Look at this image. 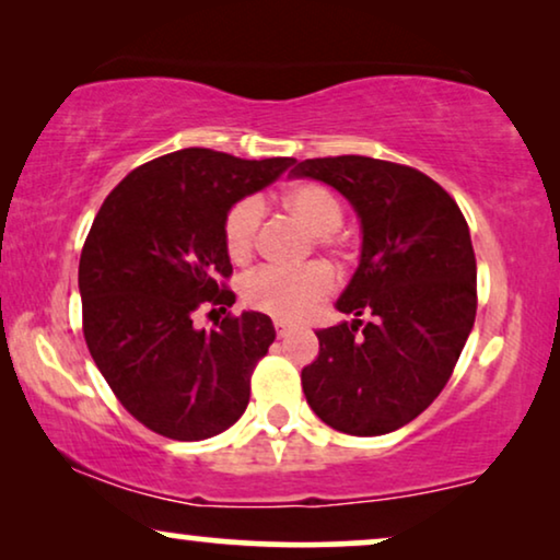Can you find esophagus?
Here are the masks:
<instances>
[{
	"label": "esophagus",
	"instance_id": "esophagus-1",
	"mask_svg": "<svg viewBox=\"0 0 560 560\" xmlns=\"http://www.w3.org/2000/svg\"><path fill=\"white\" fill-rule=\"evenodd\" d=\"M275 334H278L280 336V339H282V336H288L290 331H293V326H290L288 324V320H282V318H278V320H275Z\"/></svg>",
	"mask_w": 560,
	"mask_h": 560
}]
</instances>
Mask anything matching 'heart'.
I'll return each instance as SVG.
<instances>
[{
	"label": "heart",
	"mask_w": 560,
	"mask_h": 560,
	"mask_svg": "<svg viewBox=\"0 0 560 560\" xmlns=\"http://www.w3.org/2000/svg\"><path fill=\"white\" fill-rule=\"evenodd\" d=\"M280 206L290 217L313 234V244L331 255H343L339 226L343 221L341 201L320 183L305 180L280 194ZM262 203L257 198H240L229 206L221 221V240L232 262H247L255 255L259 226H262ZM334 290V272L324 262H308L295 270L262 267L242 282V298L252 311L267 316L295 320L308 316Z\"/></svg>",
	"instance_id": "1"
}]
</instances>
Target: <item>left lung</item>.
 Instances as JSON below:
<instances>
[{
	"label": "left lung",
	"mask_w": 560,
	"mask_h": 560,
	"mask_svg": "<svg viewBox=\"0 0 560 560\" xmlns=\"http://www.w3.org/2000/svg\"><path fill=\"white\" fill-rule=\"evenodd\" d=\"M293 175L334 186L362 219V259L320 328L301 382L311 410L349 435L418 418L454 374L477 316V257L454 198L410 165L362 155L313 158ZM365 318L362 319L361 316Z\"/></svg>",
	"instance_id": "1"
}]
</instances>
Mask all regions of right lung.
I'll return each instance as SVG.
<instances>
[{
  "label": "right lung",
  "instance_id": "obj_1",
  "mask_svg": "<svg viewBox=\"0 0 560 560\" xmlns=\"http://www.w3.org/2000/svg\"><path fill=\"white\" fill-rule=\"evenodd\" d=\"M290 165L293 158L171 152L135 167L91 224L79 262L83 339L129 416L165 439H211L247 410L252 372L275 341L272 320L228 313L203 332L192 316L234 303L221 240L226 209Z\"/></svg>",
  "mask_w": 560,
  "mask_h": 560
}]
</instances>
